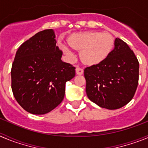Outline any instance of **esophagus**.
Segmentation results:
<instances>
[{
  "label": "esophagus",
  "mask_w": 148,
  "mask_h": 148,
  "mask_svg": "<svg viewBox=\"0 0 148 148\" xmlns=\"http://www.w3.org/2000/svg\"><path fill=\"white\" fill-rule=\"evenodd\" d=\"M75 72H76L77 75H82L84 73V70L82 68H80L78 66V67H76V69H75Z\"/></svg>",
  "instance_id": "34e87169"
}]
</instances>
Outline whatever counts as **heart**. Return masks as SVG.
<instances>
[{
	"label": "heart",
	"instance_id": "heart-1",
	"mask_svg": "<svg viewBox=\"0 0 148 148\" xmlns=\"http://www.w3.org/2000/svg\"><path fill=\"white\" fill-rule=\"evenodd\" d=\"M69 44L59 42V47L68 59L73 61L75 55L73 49L81 52V58L85 64L95 65L108 58L114 46L113 36L108 32H88L70 35Z\"/></svg>",
	"mask_w": 148,
	"mask_h": 148
}]
</instances>
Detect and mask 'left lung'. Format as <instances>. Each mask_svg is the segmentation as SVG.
<instances>
[{"label": "left lung", "mask_w": 148, "mask_h": 148, "mask_svg": "<svg viewBox=\"0 0 148 148\" xmlns=\"http://www.w3.org/2000/svg\"><path fill=\"white\" fill-rule=\"evenodd\" d=\"M108 58L84 69L86 92L91 101L108 110L126 105L134 96L139 64L133 50L120 38Z\"/></svg>", "instance_id": "1"}]
</instances>
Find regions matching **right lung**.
I'll use <instances>...</instances> for the list:
<instances>
[{
    "label": "right lung",
    "instance_id": "obj_1",
    "mask_svg": "<svg viewBox=\"0 0 148 148\" xmlns=\"http://www.w3.org/2000/svg\"><path fill=\"white\" fill-rule=\"evenodd\" d=\"M53 29L38 32L20 46L11 70L12 90L18 103L28 113H49L64 99L66 82L75 67L61 61Z\"/></svg>",
    "mask_w": 148,
    "mask_h": 148
}]
</instances>
